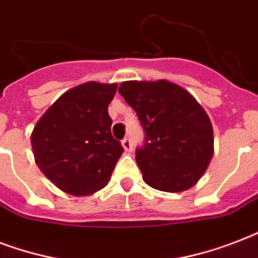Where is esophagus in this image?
Returning a JSON list of instances; mask_svg holds the SVG:
<instances>
[{
    "instance_id": "esophagus-1",
    "label": "esophagus",
    "mask_w": 258,
    "mask_h": 258,
    "mask_svg": "<svg viewBox=\"0 0 258 258\" xmlns=\"http://www.w3.org/2000/svg\"><path fill=\"white\" fill-rule=\"evenodd\" d=\"M121 146H123V149L125 151H133V143H131V139L130 138H124L123 141H121Z\"/></svg>"
}]
</instances>
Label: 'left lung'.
Here are the masks:
<instances>
[{
    "mask_svg": "<svg viewBox=\"0 0 258 258\" xmlns=\"http://www.w3.org/2000/svg\"><path fill=\"white\" fill-rule=\"evenodd\" d=\"M117 91L145 130L135 157L143 180L167 192L192 187L214 153L212 121L200 103L167 80L124 82Z\"/></svg>",
    "mask_w": 258,
    "mask_h": 258,
    "instance_id": "8db88e82",
    "label": "left lung"
}]
</instances>
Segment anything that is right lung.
Returning a JSON list of instances; mask_svg holds the SVG:
<instances>
[{"label": "right lung", "instance_id": "right-lung-1", "mask_svg": "<svg viewBox=\"0 0 258 258\" xmlns=\"http://www.w3.org/2000/svg\"><path fill=\"white\" fill-rule=\"evenodd\" d=\"M117 84L84 83L58 97L30 137L34 161L62 191L89 196L107 186L124 151L111 134L108 104Z\"/></svg>", "mask_w": 258, "mask_h": 258}]
</instances>
